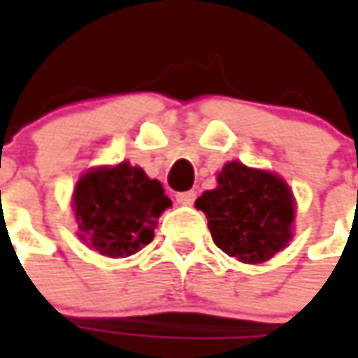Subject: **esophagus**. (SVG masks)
Segmentation results:
<instances>
[{
    "instance_id": "obj_1",
    "label": "esophagus",
    "mask_w": 358,
    "mask_h": 358,
    "mask_svg": "<svg viewBox=\"0 0 358 358\" xmlns=\"http://www.w3.org/2000/svg\"><path fill=\"white\" fill-rule=\"evenodd\" d=\"M197 197V193L195 191H181V193H177L175 195V199L179 205H193V201Z\"/></svg>"
}]
</instances>
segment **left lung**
Wrapping results in <instances>:
<instances>
[{
    "mask_svg": "<svg viewBox=\"0 0 358 358\" xmlns=\"http://www.w3.org/2000/svg\"><path fill=\"white\" fill-rule=\"evenodd\" d=\"M219 185L195 201L215 245L243 263H263L291 239L295 199L281 177L231 161Z\"/></svg>",
    "mask_w": 358,
    "mask_h": 358,
    "instance_id": "8db88e82",
    "label": "left lung"
}]
</instances>
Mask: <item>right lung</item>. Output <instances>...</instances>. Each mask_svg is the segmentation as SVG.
Listing matches in <instances>:
<instances>
[{
	"label": "right lung",
	"instance_id": "obj_1",
	"mask_svg": "<svg viewBox=\"0 0 358 358\" xmlns=\"http://www.w3.org/2000/svg\"><path fill=\"white\" fill-rule=\"evenodd\" d=\"M171 199L143 169L119 163L85 173L73 193L77 229L83 243L105 257H129L155 237L159 215Z\"/></svg>",
	"mask_w": 358,
	"mask_h": 358
}]
</instances>
